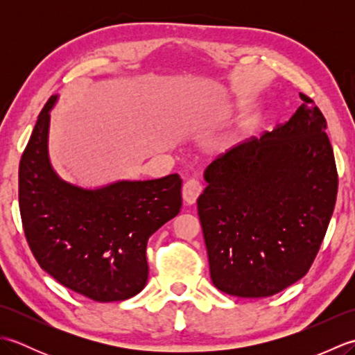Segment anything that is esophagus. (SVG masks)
<instances>
[{
    "label": "esophagus",
    "instance_id": "1",
    "mask_svg": "<svg viewBox=\"0 0 355 355\" xmlns=\"http://www.w3.org/2000/svg\"><path fill=\"white\" fill-rule=\"evenodd\" d=\"M201 192H202V184L200 180H195V178L187 180L183 186V200L186 205H193L201 195Z\"/></svg>",
    "mask_w": 355,
    "mask_h": 355
}]
</instances>
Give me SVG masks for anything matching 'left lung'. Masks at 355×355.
Wrapping results in <instances>:
<instances>
[{
  "instance_id": "left-lung-1",
  "label": "left lung",
  "mask_w": 355,
  "mask_h": 355,
  "mask_svg": "<svg viewBox=\"0 0 355 355\" xmlns=\"http://www.w3.org/2000/svg\"><path fill=\"white\" fill-rule=\"evenodd\" d=\"M288 122L216 157L197 201L218 290L267 297L304 277L320 248L337 198L327 120L313 99Z\"/></svg>"
}]
</instances>
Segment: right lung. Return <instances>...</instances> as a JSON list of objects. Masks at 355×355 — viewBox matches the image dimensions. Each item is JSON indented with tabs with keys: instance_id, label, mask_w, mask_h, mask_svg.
<instances>
[{
	"instance_id": "obj_1",
	"label": "right lung",
	"mask_w": 355,
	"mask_h": 355,
	"mask_svg": "<svg viewBox=\"0 0 355 355\" xmlns=\"http://www.w3.org/2000/svg\"><path fill=\"white\" fill-rule=\"evenodd\" d=\"M51 96L19 162V212L30 250L59 284L96 302L130 299L148 281V239L182 209L178 173L82 189L49 160Z\"/></svg>"
}]
</instances>
